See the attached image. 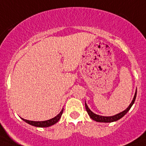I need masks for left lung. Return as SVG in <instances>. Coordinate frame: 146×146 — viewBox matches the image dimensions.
Masks as SVG:
<instances>
[{
	"instance_id": "1",
	"label": "left lung",
	"mask_w": 146,
	"mask_h": 146,
	"mask_svg": "<svg viewBox=\"0 0 146 146\" xmlns=\"http://www.w3.org/2000/svg\"><path fill=\"white\" fill-rule=\"evenodd\" d=\"M136 98H137V91H136V93L134 94V97H133V99L131 104L129 105V106L127 108L126 110H124L123 112H120L117 115H115L112 116H102L99 115H97L95 113H94L92 110H90L88 106H87V104L85 103V109H86V111H87L88 114L90 116V118L93 119L94 121H98V122H113V121H116L119 120L120 118H121L124 115H125L127 112H128L130 109L131 108V106H133V104H134V101L136 100Z\"/></svg>"
}]
</instances>
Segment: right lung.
I'll return each instance as SVG.
<instances>
[{
	"mask_svg": "<svg viewBox=\"0 0 146 146\" xmlns=\"http://www.w3.org/2000/svg\"><path fill=\"white\" fill-rule=\"evenodd\" d=\"M64 110V109H63ZM61 110L60 113H59L58 115H56L55 117H54L52 119H49V120L47 121H29V120H26V119H24V118H22V120L25 121L26 123L31 124L32 126H35V127H50L53 124H56L58 121H59V119L61 118V115H62L63 111L64 110Z\"/></svg>",
	"mask_w": 146,
	"mask_h": 146,
	"instance_id": "obj_1",
	"label": "right lung"
}]
</instances>
